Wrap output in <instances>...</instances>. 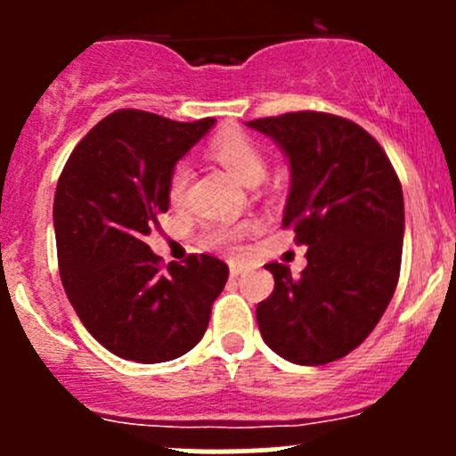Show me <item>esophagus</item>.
<instances>
[{"label":"esophagus","mask_w":456,"mask_h":456,"mask_svg":"<svg viewBox=\"0 0 456 456\" xmlns=\"http://www.w3.org/2000/svg\"><path fill=\"white\" fill-rule=\"evenodd\" d=\"M242 271H245V266H242V265H232V266H229V273H232V278H238V275H240Z\"/></svg>","instance_id":"34e87169"}]
</instances>
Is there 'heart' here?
<instances>
[{
  "label": "heart",
  "instance_id": "heart-1",
  "mask_svg": "<svg viewBox=\"0 0 456 456\" xmlns=\"http://www.w3.org/2000/svg\"><path fill=\"white\" fill-rule=\"evenodd\" d=\"M211 156L232 174L236 181L242 185H257L266 174V159L262 150L257 147L254 139L236 130L223 132L216 136L209 145ZM190 165L187 160H178L172 167L167 178V196L172 205H181L185 199L187 185H190ZM249 224H224L214 223L207 224L200 233L202 247L211 251H220V254H232L236 251L238 240L242 233L247 232Z\"/></svg>",
  "mask_w": 456,
  "mask_h": 456
}]
</instances>
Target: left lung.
Listing matches in <instances>:
<instances>
[{
	"label": "left lung",
	"instance_id": "left-lung-1",
	"mask_svg": "<svg viewBox=\"0 0 456 456\" xmlns=\"http://www.w3.org/2000/svg\"><path fill=\"white\" fill-rule=\"evenodd\" d=\"M247 126L289 159L282 224L309 247L300 278L287 265H266L275 289L256 309L260 335L293 364H329L369 338L397 287L402 183L379 142L348 118L289 112Z\"/></svg>",
	"mask_w": 456,
	"mask_h": 456
}]
</instances>
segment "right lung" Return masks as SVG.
Listing matches in <instances>:
<instances>
[{
  "instance_id": "1",
  "label": "right lung",
  "mask_w": 456,
  "mask_h": 456,
  "mask_svg": "<svg viewBox=\"0 0 456 456\" xmlns=\"http://www.w3.org/2000/svg\"><path fill=\"white\" fill-rule=\"evenodd\" d=\"M214 123L117 110L59 176L53 218L63 289L92 338L123 360L159 364L191 351L229 278V266L207 254L160 271L145 242L169 209V172Z\"/></svg>"
}]
</instances>
